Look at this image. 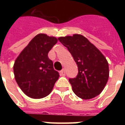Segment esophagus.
I'll return each mask as SVG.
<instances>
[{
    "label": "esophagus",
    "mask_w": 125,
    "mask_h": 125,
    "mask_svg": "<svg viewBox=\"0 0 125 125\" xmlns=\"http://www.w3.org/2000/svg\"><path fill=\"white\" fill-rule=\"evenodd\" d=\"M60 75L61 76H65V75H66V71H65L64 69H62L61 71Z\"/></svg>",
    "instance_id": "esophagus-1"
}]
</instances>
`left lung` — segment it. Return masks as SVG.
I'll list each match as a JSON object with an SVG mask.
<instances>
[{
  "label": "left lung",
  "mask_w": 125,
  "mask_h": 125,
  "mask_svg": "<svg viewBox=\"0 0 125 125\" xmlns=\"http://www.w3.org/2000/svg\"><path fill=\"white\" fill-rule=\"evenodd\" d=\"M58 40L68 48L78 67L76 78L69 79L75 94L83 100L99 95L108 82L110 73L104 56L81 34L60 37Z\"/></svg>",
  "instance_id": "1"
}]
</instances>
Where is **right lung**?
Masks as SVG:
<instances>
[{"label":"right lung","mask_w":125,"mask_h":125,"mask_svg":"<svg viewBox=\"0 0 125 125\" xmlns=\"http://www.w3.org/2000/svg\"><path fill=\"white\" fill-rule=\"evenodd\" d=\"M57 39L46 34L36 35L16 58L14 64L15 81L25 94L33 99L49 95L59 77L48 53Z\"/></svg>","instance_id":"right-lung-1"}]
</instances>
